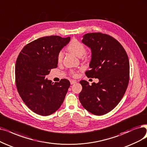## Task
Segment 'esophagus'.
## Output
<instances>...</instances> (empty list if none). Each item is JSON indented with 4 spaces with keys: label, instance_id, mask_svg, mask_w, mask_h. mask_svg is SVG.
<instances>
[{
    "label": "esophagus",
    "instance_id": "1",
    "mask_svg": "<svg viewBox=\"0 0 147 147\" xmlns=\"http://www.w3.org/2000/svg\"><path fill=\"white\" fill-rule=\"evenodd\" d=\"M70 84H74L77 83V81H75V80H70Z\"/></svg>",
    "mask_w": 147,
    "mask_h": 147
}]
</instances>
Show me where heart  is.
Instances as JSON below:
<instances>
[{"mask_svg":"<svg viewBox=\"0 0 147 147\" xmlns=\"http://www.w3.org/2000/svg\"><path fill=\"white\" fill-rule=\"evenodd\" d=\"M67 49L68 50V51L71 52L73 54L77 55L78 57L83 56L86 52V49L84 44L76 39H73L72 40H71V42L69 43V44L67 46ZM63 53L62 51H60L59 53H58L57 57L58 62H61L63 60ZM72 74L75 75V73L74 72H72Z\"/></svg>","mask_w":147,"mask_h":147,"instance_id":"1","label":"heart"}]
</instances>
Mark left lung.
I'll return each mask as SVG.
<instances>
[{
  "instance_id": "obj_1",
  "label": "left lung",
  "mask_w": 147,
  "mask_h": 147,
  "mask_svg": "<svg viewBox=\"0 0 147 147\" xmlns=\"http://www.w3.org/2000/svg\"><path fill=\"white\" fill-rule=\"evenodd\" d=\"M83 42L91 49L89 78L99 79L90 86L85 80L80 83L83 89L79 99L83 107L95 115L112 110L121 101L129 82L130 64L125 49L118 40L101 32L85 34Z\"/></svg>"
}]
</instances>
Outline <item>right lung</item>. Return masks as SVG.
Returning a JSON list of instances; mask_svg holds the SVG:
<instances>
[{
  "instance_id": "obj_1",
  "label": "right lung",
  "mask_w": 147,
  "mask_h": 147,
  "mask_svg": "<svg viewBox=\"0 0 147 147\" xmlns=\"http://www.w3.org/2000/svg\"><path fill=\"white\" fill-rule=\"evenodd\" d=\"M70 38L57 36L39 38L22 49L16 63L17 90L23 101L34 113L42 116L54 113L60 107L70 86L62 79L52 83L46 79L51 69L57 67V57Z\"/></svg>"
}]
</instances>
